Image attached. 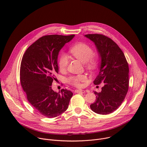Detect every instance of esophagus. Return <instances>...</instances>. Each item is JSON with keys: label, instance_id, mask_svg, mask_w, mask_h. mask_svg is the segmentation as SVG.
Wrapping results in <instances>:
<instances>
[{"label": "esophagus", "instance_id": "34e87169", "mask_svg": "<svg viewBox=\"0 0 147 147\" xmlns=\"http://www.w3.org/2000/svg\"><path fill=\"white\" fill-rule=\"evenodd\" d=\"M75 92L79 93V94H84L86 92V91L84 90H75Z\"/></svg>", "mask_w": 147, "mask_h": 147}]
</instances>
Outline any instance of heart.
<instances>
[{"instance_id": "heart-1", "label": "heart", "mask_w": 147, "mask_h": 147, "mask_svg": "<svg viewBox=\"0 0 147 147\" xmlns=\"http://www.w3.org/2000/svg\"><path fill=\"white\" fill-rule=\"evenodd\" d=\"M70 52L76 58L84 63L87 68L93 69L97 66L98 60L92 56L93 49L88 45L83 42L76 43L70 48ZM68 63V56L65 53H62L59 57L58 63L60 70H65L67 68ZM86 80L87 76L86 75L80 74L69 77L67 81L70 84L77 87H80L82 86L81 82Z\"/></svg>"}]
</instances>
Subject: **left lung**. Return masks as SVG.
Masks as SVG:
<instances>
[{"label":"left lung","instance_id":"8db88e82","mask_svg":"<svg viewBox=\"0 0 147 147\" xmlns=\"http://www.w3.org/2000/svg\"><path fill=\"white\" fill-rule=\"evenodd\" d=\"M95 44L100 59L99 73L94 84L103 82L100 92L94 91L96 101L90 108L99 115L115 111L124 100L129 90V65L125 57L115 42L102 34H87Z\"/></svg>","mask_w":147,"mask_h":147}]
</instances>
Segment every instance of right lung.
<instances>
[{
    "mask_svg": "<svg viewBox=\"0 0 147 147\" xmlns=\"http://www.w3.org/2000/svg\"><path fill=\"white\" fill-rule=\"evenodd\" d=\"M74 36H42L28 48L21 62L20 82L27 98L38 112L48 118L65 112L73 96L66 89L56 92L51 86L59 72V53Z\"/></svg>",
    "mask_w": 147,
    "mask_h": 147,
    "instance_id": "add662e5",
    "label": "right lung"
}]
</instances>
